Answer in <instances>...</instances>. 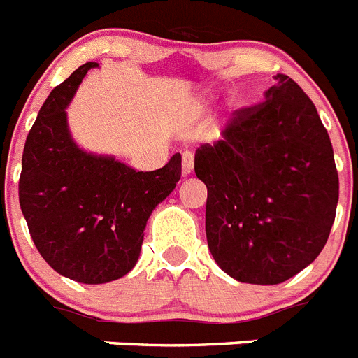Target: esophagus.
Returning <instances> with one entry per match:
<instances>
[{
	"label": "esophagus",
	"mask_w": 358,
	"mask_h": 358,
	"mask_svg": "<svg viewBox=\"0 0 358 358\" xmlns=\"http://www.w3.org/2000/svg\"><path fill=\"white\" fill-rule=\"evenodd\" d=\"M194 172V154L192 152H185L182 154V176H189Z\"/></svg>",
	"instance_id": "34e87169"
}]
</instances>
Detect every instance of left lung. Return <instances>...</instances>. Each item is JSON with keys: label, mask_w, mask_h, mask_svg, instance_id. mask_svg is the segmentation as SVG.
<instances>
[{"label": "left lung", "mask_w": 358, "mask_h": 358, "mask_svg": "<svg viewBox=\"0 0 358 358\" xmlns=\"http://www.w3.org/2000/svg\"><path fill=\"white\" fill-rule=\"evenodd\" d=\"M208 188L206 238L215 262L242 283L278 285L322 251L339 201L330 136L287 75L243 107L213 145L195 152Z\"/></svg>", "instance_id": "1"}]
</instances>
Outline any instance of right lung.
Instances as JSON below:
<instances>
[{
  "instance_id": "add662e5",
  "label": "right lung",
  "mask_w": 358,
  "mask_h": 358,
  "mask_svg": "<svg viewBox=\"0 0 358 358\" xmlns=\"http://www.w3.org/2000/svg\"><path fill=\"white\" fill-rule=\"evenodd\" d=\"M96 66L75 69L46 98L28 132L19 177V204L37 251L53 271L87 285L132 271L148 217L181 179V154L163 169L136 172L73 141L66 107Z\"/></svg>"
}]
</instances>
